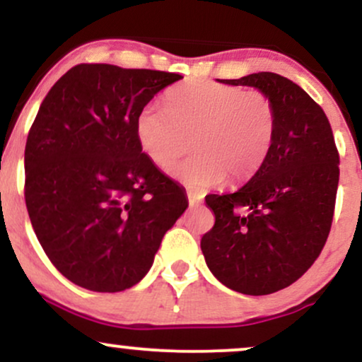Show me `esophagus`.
<instances>
[{
  "instance_id": "1",
  "label": "esophagus",
  "mask_w": 362,
  "mask_h": 362,
  "mask_svg": "<svg viewBox=\"0 0 362 362\" xmlns=\"http://www.w3.org/2000/svg\"><path fill=\"white\" fill-rule=\"evenodd\" d=\"M187 199H189L190 206H199L202 202V195L195 192H187Z\"/></svg>"
}]
</instances>
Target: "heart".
I'll return each instance as SVG.
<instances>
[{"label":"heart","instance_id":"1","mask_svg":"<svg viewBox=\"0 0 362 362\" xmlns=\"http://www.w3.org/2000/svg\"><path fill=\"white\" fill-rule=\"evenodd\" d=\"M165 109L144 105L136 117L141 149L167 168L192 143L194 153L172 167L192 189L243 182L259 172L276 136V109L269 95L223 83L190 80L165 95Z\"/></svg>","mask_w":362,"mask_h":362}]
</instances>
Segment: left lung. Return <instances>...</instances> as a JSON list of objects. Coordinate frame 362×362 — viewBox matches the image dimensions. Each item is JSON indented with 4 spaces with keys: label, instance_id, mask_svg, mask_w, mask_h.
Instances as JSON below:
<instances>
[{
    "label": "left lung",
    "instance_id": "left-lung-1",
    "mask_svg": "<svg viewBox=\"0 0 362 362\" xmlns=\"http://www.w3.org/2000/svg\"><path fill=\"white\" fill-rule=\"evenodd\" d=\"M221 81L269 95L276 136L248 184L206 197L216 221L201 250L226 288L262 296L300 279L323 250L334 219L339 151L325 112L296 83L269 71Z\"/></svg>",
    "mask_w": 362,
    "mask_h": 362
}]
</instances>
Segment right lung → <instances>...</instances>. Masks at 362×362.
<instances>
[{"label":"right lung","mask_w":362,"mask_h":362,"mask_svg":"<svg viewBox=\"0 0 362 362\" xmlns=\"http://www.w3.org/2000/svg\"><path fill=\"white\" fill-rule=\"evenodd\" d=\"M180 78L78 64L40 103L25 146V204L45 255L81 288L138 284L189 206L136 136L139 110Z\"/></svg>","instance_id":"right-lung-1"}]
</instances>
